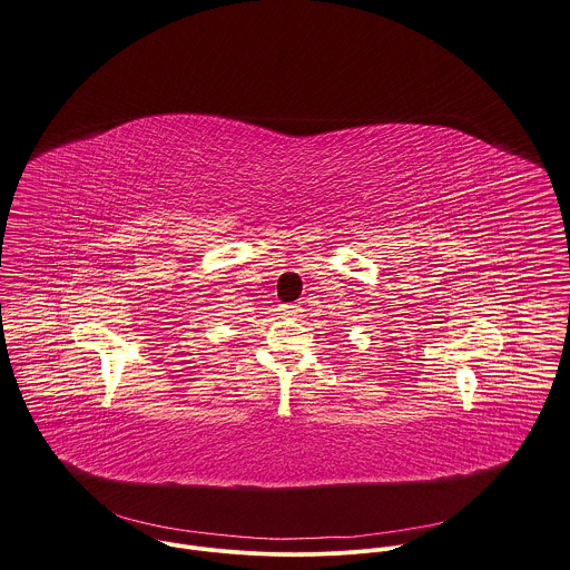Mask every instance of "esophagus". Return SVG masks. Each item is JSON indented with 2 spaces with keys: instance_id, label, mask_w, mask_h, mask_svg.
Segmentation results:
<instances>
[{
  "instance_id": "obj_1",
  "label": "esophagus",
  "mask_w": 570,
  "mask_h": 570,
  "mask_svg": "<svg viewBox=\"0 0 570 570\" xmlns=\"http://www.w3.org/2000/svg\"><path fill=\"white\" fill-rule=\"evenodd\" d=\"M299 313H302V308H299L297 304H282V306H279V315H282V317L295 320Z\"/></svg>"
}]
</instances>
